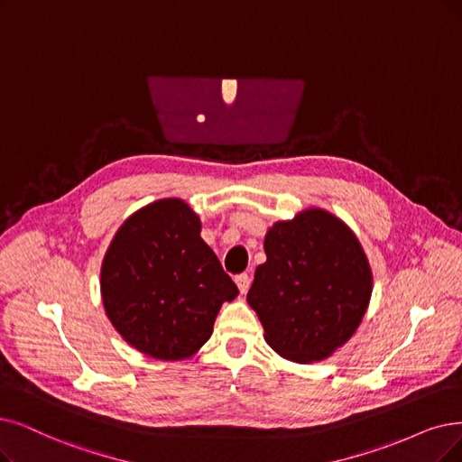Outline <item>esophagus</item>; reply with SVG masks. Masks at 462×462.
I'll use <instances>...</instances> for the list:
<instances>
[{"label":"esophagus","mask_w":462,"mask_h":462,"mask_svg":"<svg viewBox=\"0 0 462 462\" xmlns=\"http://www.w3.org/2000/svg\"><path fill=\"white\" fill-rule=\"evenodd\" d=\"M235 282H236L238 290H241V293H246V291H248V288H250V276H248L246 273H243V274H236Z\"/></svg>","instance_id":"esophagus-1"}]
</instances>
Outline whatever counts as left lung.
I'll use <instances>...</instances> for the list:
<instances>
[{"mask_svg": "<svg viewBox=\"0 0 462 462\" xmlns=\"http://www.w3.org/2000/svg\"><path fill=\"white\" fill-rule=\"evenodd\" d=\"M248 305L267 345L309 364L328 358L360 326L372 298V269L355 233L320 208L276 221L263 243Z\"/></svg>", "mask_w": 462, "mask_h": 462, "instance_id": "8db88e82", "label": "left lung"}]
</instances>
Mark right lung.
<instances>
[{
	"instance_id": "right-lung-1",
	"label": "right lung",
	"mask_w": 462,
	"mask_h": 462,
	"mask_svg": "<svg viewBox=\"0 0 462 462\" xmlns=\"http://www.w3.org/2000/svg\"><path fill=\"white\" fill-rule=\"evenodd\" d=\"M100 290L107 319L140 353L193 356L224 301L238 290L200 238L199 216L180 199H161L128 217L109 245Z\"/></svg>"
}]
</instances>
